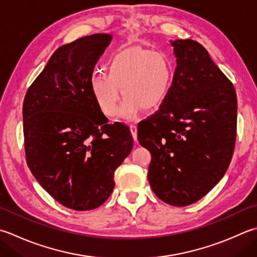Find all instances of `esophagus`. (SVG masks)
<instances>
[{
	"instance_id": "1",
	"label": "esophagus",
	"mask_w": 257,
	"mask_h": 257,
	"mask_svg": "<svg viewBox=\"0 0 257 257\" xmlns=\"http://www.w3.org/2000/svg\"><path fill=\"white\" fill-rule=\"evenodd\" d=\"M129 128H130V133H132L134 139L137 140V125L132 123V124L129 125Z\"/></svg>"
}]
</instances>
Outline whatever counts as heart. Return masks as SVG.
Returning a JSON list of instances; mask_svg holds the SVG:
<instances>
[{"mask_svg": "<svg viewBox=\"0 0 257 257\" xmlns=\"http://www.w3.org/2000/svg\"><path fill=\"white\" fill-rule=\"evenodd\" d=\"M173 74L172 62L163 52L130 47L112 55L107 63V73H94L90 87L99 108L108 117L117 112L122 93L125 98L120 117L133 118L142 107L152 110L165 101Z\"/></svg>", "mask_w": 257, "mask_h": 257, "instance_id": "heart-1", "label": "heart"}]
</instances>
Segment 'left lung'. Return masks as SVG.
<instances>
[{"label":"left lung","instance_id":"8db88e82","mask_svg":"<svg viewBox=\"0 0 257 257\" xmlns=\"http://www.w3.org/2000/svg\"><path fill=\"white\" fill-rule=\"evenodd\" d=\"M177 68L165 101L138 124L152 154L148 180L172 206L196 203L223 178L232 159L237 99L232 82L202 44L170 41Z\"/></svg>","mask_w":257,"mask_h":257}]
</instances>
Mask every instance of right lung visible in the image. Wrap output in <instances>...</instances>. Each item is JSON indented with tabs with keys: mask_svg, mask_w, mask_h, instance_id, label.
Returning a JSON list of instances; mask_svg holds the SVG:
<instances>
[{
	"mask_svg": "<svg viewBox=\"0 0 257 257\" xmlns=\"http://www.w3.org/2000/svg\"><path fill=\"white\" fill-rule=\"evenodd\" d=\"M111 39L97 33L55 50L23 101L29 168L57 202L74 210L108 199L114 170L133 149L128 125L108 123L90 87Z\"/></svg>",
	"mask_w": 257,
	"mask_h": 257,
	"instance_id": "add662e5",
	"label": "right lung"
}]
</instances>
